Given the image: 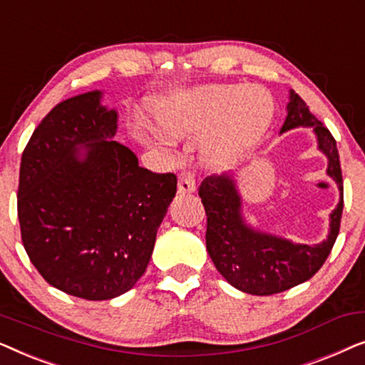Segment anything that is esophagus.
I'll return each mask as SVG.
<instances>
[{"label":"esophagus","instance_id":"1","mask_svg":"<svg viewBox=\"0 0 365 365\" xmlns=\"http://www.w3.org/2000/svg\"><path fill=\"white\" fill-rule=\"evenodd\" d=\"M178 191L182 194L196 191V178H194L192 171L181 173V176H179V181H178Z\"/></svg>","mask_w":365,"mask_h":365}]
</instances>
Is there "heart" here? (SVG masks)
<instances>
[{
	"instance_id": "1",
	"label": "heart",
	"mask_w": 365,
	"mask_h": 365,
	"mask_svg": "<svg viewBox=\"0 0 365 365\" xmlns=\"http://www.w3.org/2000/svg\"><path fill=\"white\" fill-rule=\"evenodd\" d=\"M272 118V101L257 86H212L184 98L163 114V126L173 136L211 133L207 154L222 161L242 151Z\"/></svg>"
}]
</instances>
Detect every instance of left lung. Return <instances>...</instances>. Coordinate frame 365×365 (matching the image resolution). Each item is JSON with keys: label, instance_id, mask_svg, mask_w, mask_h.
Segmentation results:
<instances>
[{"label": "left lung", "instance_id": "left-lung-1", "mask_svg": "<svg viewBox=\"0 0 365 365\" xmlns=\"http://www.w3.org/2000/svg\"><path fill=\"white\" fill-rule=\"evenodd\" d=\"M287 111L281 133L297 126H314L319 149L329 159L327 174L341 189V201L331 214V232L326 241L316 246L292 244L247 227L241 216V197L227 174L206 178L199 186V197L207 216L209 256L231 286L254 296H272L311 279L326 262L341 229L344 182L336 139L309 113L307 104L294 91Z\"/></svg>", "mask_w": 365, "mask_h": 365}]
</instances>
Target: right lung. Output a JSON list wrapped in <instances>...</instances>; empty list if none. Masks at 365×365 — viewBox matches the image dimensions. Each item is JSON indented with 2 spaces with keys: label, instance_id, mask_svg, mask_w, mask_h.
I'll return each instance as SVG.
<instances>
[{
  "label": "right lung",
  "instance_id": "right-lung-1",
  "mask_svg": "<svg viewBox=\"0 0 365 365\" xmlns=\"http://www.w3.org/2000/svg\"><path fill=\"white\" fill-rule=\"evenodd\" d=\"M101 93L49 111L24 148L18 219L33 266L59 291L86 301L128 292L146 271L158 227L176 196L174 173H153L113 141L118 114ZM87 146L84 160L74 152Z\"/></svg>",
  "mask_w": 365,
  "mask_h": 365
}]
</instances>
